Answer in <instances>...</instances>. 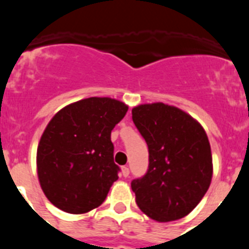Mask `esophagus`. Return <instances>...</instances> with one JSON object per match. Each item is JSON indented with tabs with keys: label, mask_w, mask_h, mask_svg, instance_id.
<instances>
[{
	"label": "esophagus",
	"mask_w": 249,
	"mask_h": 249,
	"mask_svg": "<svg viewBox=\"0 0 249 249\" xmlns=\"http://www.w3.org/2000/svg\"><path fill=\"white\" fill-rule=\"evenodd\" d=\"M121 175L123 176V177H128V175H129V169H128V167H122V168H121Z\"/></svg>",
	"instance_id": "34e87169"
}]
</instances>
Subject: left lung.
Segmentation results:
<instances>
[{
  "label": "left lung",
  "mask_w": 249,
  "mask_h": 249,
  "mask_svg": "<svg viewBox=\"0 0 249 249\" xmlns=\"http://www.w3.org/2000/svg\"><path fill=\"white\" fill-rule=\"evenodd\" d=\"M132 120L149 153L147 173L131 182L136 203L157 222L183 218L201 202L212 181L206 131L192 116L162 102L137 106Z\"/></svg>",
  "instance_id": "1"
}]
</instances>
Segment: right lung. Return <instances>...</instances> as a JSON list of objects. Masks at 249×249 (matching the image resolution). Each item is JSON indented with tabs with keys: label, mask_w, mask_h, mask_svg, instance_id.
<instances>
[{
	"label": "right lung",
	"mask_w": 249,
	"mask_h": 249,
	"mask_svg": "<svg viewBox=\"0 0 249 249\" xmlns=\"http://www.w3.org/2000/svg\"><path fill=\"white\" fill-rule=\"evenodd\" d=\"M128 106L109 97H89L54 114L37 147V175L51 203L82 214L105 201L118 179L111 132Z\"/></svg>",
	"instance_id": "obj_1"
}]
</instances>
